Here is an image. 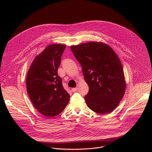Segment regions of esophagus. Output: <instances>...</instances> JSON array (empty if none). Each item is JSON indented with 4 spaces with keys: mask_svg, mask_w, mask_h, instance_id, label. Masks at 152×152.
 <instances>
[{
    "mask_svg": "<svg viewBox=\"0 0 152 152\" xmlns=\"http://www.w3.org/2000/svg\"><path fill=\"white\" fill-rule=\"evenodd\" d=\"M72 92H76V91H77V90H78V88L76 87V88H72Z\"/></svg>",
    "mask_w": 152,
    "mask_h": 152,
    "instance_id": "34e87169",
    "label": "esophagus"
}]
</instances>
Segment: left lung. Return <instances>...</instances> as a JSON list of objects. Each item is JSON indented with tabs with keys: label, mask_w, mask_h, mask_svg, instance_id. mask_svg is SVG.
Returning <instances> with one entry per match:
<instances>
[{
	"label": "left lung",
	"mask_w": 152,
	"mask_h": 152,
	"mask_svg": "<svg viewBox=\"0 0 152 152\" xmlns=\"http://www.w3.org/2000/svg\"><path fill=\"white\" fill-rule=\"evenodd\" d=\"M82 66L89 86L84 98L88 108L99 114L113 110L126 89L124 72L119 58L110 47L90 42L70 47Z\"/></svg>",
	"instance_id": "8db88e82"
}]
</instances>
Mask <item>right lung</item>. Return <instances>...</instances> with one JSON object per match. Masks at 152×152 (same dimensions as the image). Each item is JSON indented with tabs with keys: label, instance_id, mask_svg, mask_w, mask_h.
Returning <instances> with one entry per match:
<instances>
[{
	"label": "right lung",
	"instance_id": "add662e5",
	"mask_svg": "<svg viewBox=\"0 0 152 152\" xmlns=\"http://www.w3.org/2000/svg\"><path fill=\"white\" fill-rule=\"evenodd\" d=\"M63 44H51L36 56L26 77V88L34 107L43 115L51 118L59 115L69 101L58 75Z\"/></svg>",
	"mask_w": 152,
	"mask_h": 152
}]
</instances>
